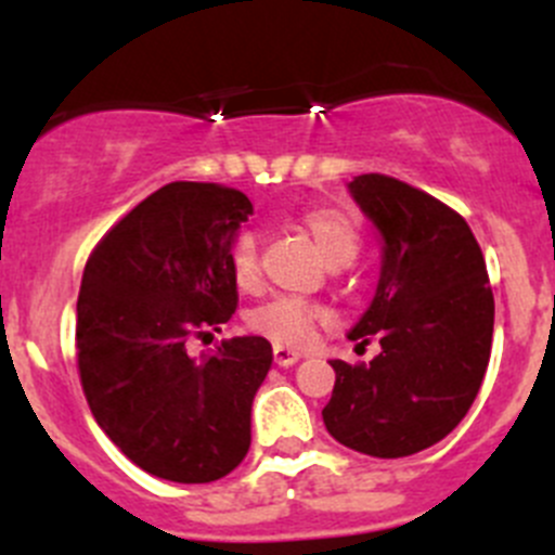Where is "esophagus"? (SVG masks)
Listing matches in <instances>:
<instances>
[{"mask_svg": "<svg viewBox=\"0 0 555 555\" xmlns=\"http://www.w3.org/2000/svg\"><path fill=\"white\" fill-rule=\"evenodd\" d=\"M273 360H276L279 367H289L300 360V351L289 349V346L273 344Z\"/></svg>", "mask_w": 555, "mask_h": 555, "instance_id": "1", "label": "esophagus"}]
</instances>
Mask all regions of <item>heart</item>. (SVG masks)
<instances>
[{"instance_id": "b5f03b06", "label": "heart", "mask_w": 555, "mask_h": 555, "mask_svg": "<svg viewBox=\"0 0 555 555\" xmlns=\"http://www.w3.org/2000/svg\"><path fill=\"white\" fill-rule=\"evenodd\" d=\"M304 228L322 251L324 260L330 266H338L351 260L360 251V231H357L354 220L346 211L330 209V206H319V209L304 211L300 217ZM228 266H231V276L238 289H255L260 282V260H257V242L251 233H238L233 238L231 251H228ZM327 317V309L311 300L293 298V295H279V298L268 300L260 309H255L246 319L249 330L266 335L273 344L282 346H306L311 340L317 322Z\"/></svg>"}]
</instances>
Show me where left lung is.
Instances as JSON below:
<instances>
[{
    "instance_id": "obj_1",
    "label": "left lung",
    "mask_w": 555,
    "mask_h": 555,
    "mask_svg": "<svg viewBox=\"0 0 555 555\" xmlns=\"http://www.w3.org/2000/svg\"><path fill=\"white\" fill-rule=\"evenodd\" d=\"M351 198L382 233L376 295L349 338L378 335L371 365L333 360L322 418L346 449L411 456L467 416L491 357L494 295L483 251L451 206L384 173L349 182Z\"/></svg>"
}]
</instances>
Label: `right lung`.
<instances>
[{"mask_svg":"<svg viewBox=\"0 0 555 555\" xmlns=\"http://www.w3.org/2000/svg\"><path fill=\"white\" fill-rule=\"evenodd\" d=\"M249 215L242 190L171 182L133 206L82 271V391L106 438L155 478L211 483L249 451L271 344L244 335L190 354L236 311L228 251Z\"/></svg>","mask_w":555,"mask_h":555,"instance_id":"1","label":"right lung"}]
</instances>
